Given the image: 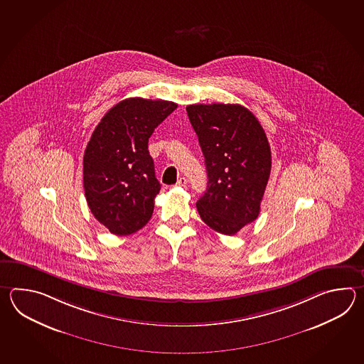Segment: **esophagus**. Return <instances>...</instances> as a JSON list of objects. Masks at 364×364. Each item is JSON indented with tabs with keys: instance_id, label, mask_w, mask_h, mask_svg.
<instances>
[{
	"instance_id": "34e87169",
	"label": "esophagus",
	"mask_w": 364,
	"mask_h": 364,
	"mask_svg": "<svg viewBox=\"0 0 364 364\" xmlns=\"http://www.w3.org/2000/svg\"><path fill=\"white\" fill-rule=\"evenodd\" d=\"M186 185H187V179H186L185 177H181V178L178 179V182H177V186L185 187Z\"/></svg>"
}]
</instances>
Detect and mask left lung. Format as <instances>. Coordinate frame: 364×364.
I'll use <instances>...</instances> for the list:
<instances>
[{
	"label": "left lung",
	"mask_w": 364,
	"mask_h": 364,
	"mask_svg": "<svg viewBox=\"0 0 364 364\" xmlns=\"http://www.w3.org/2000/svg\"><path fill=\"white\" fill-rule=\"evenodd\" d=\"M186 110L208 176L196 208L210 229L234 235L260 213L272 168L267 135L257 118L240 104H193Z\"/></svg>",
	"instance_id": "obj_1"
}]
</instances>
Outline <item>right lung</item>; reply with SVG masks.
Masks as SVG:
<instances>
[{"label": "right lung", "instance_id": "add662e5", "mask_svg": "<svg viewBox=\"0 0 364 364\" xmlns=\"http://www.w3.org/2000/svg\"><path fill=\"white\" fill-rule=\"evenodd\" d=\"M174 109L171 101L130 97L109 109L92 132L83 157L85 199L112 234L138 232L152 216L161 185L148 139Z\"/></svg>", "mask_w": 364, "mask_h": 364}]
</instances>
